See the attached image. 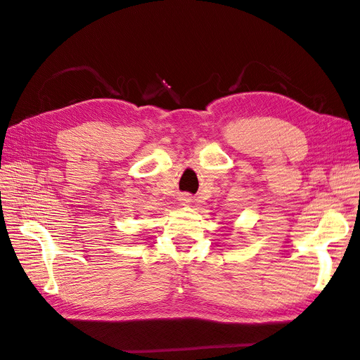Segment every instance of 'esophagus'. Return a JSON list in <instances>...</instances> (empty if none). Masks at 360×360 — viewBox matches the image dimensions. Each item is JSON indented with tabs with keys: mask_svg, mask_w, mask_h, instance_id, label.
<instances>
[{
	"mask_svg": "<svg viewBox=\"0 0 360 360\" xmlns=\"http://www.w3.org/2000/svg\"><path fill=\"white\" fill-rule=\"evenodd\" d=\"M180 201H183L184 204H189L192 201V198L189 197L188 193H183V195H180Z\"/></svg>",
	"mask_w": 360,
	"mask_h": 360,
	"instance_id": "1",
	"label": "esophagus"
}]
</instances>
